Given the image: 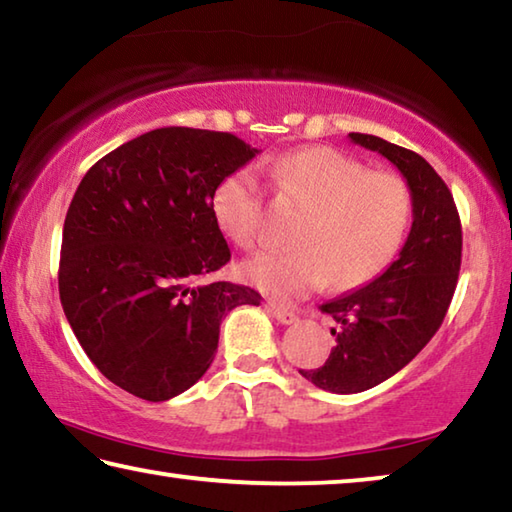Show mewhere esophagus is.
Returning <instances> with one entry per match:
<instances>
[{
  "instance_id": "obj_1",
  "label": "esophagus",
  "mask_w": 512,
  "mask_h": 512,
  "mask_svg": "<svg viewBox=\"0 0 512 512\" xmlns=\"http://www.w3.org/2000/svg\"><path fill=\"white\" fill-rule=\"evenodd\" d=\"M266 311L277 320V323H282V325H291V323H296V320H298L296 311L277 305V302H266Z\"/></svg>"
}]
</instances>
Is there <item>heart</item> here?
I'll use <instances>...</instances> for the list:
<instances>
[{
    "label": "heart",
    "instance_id": "obj_1",
    "mask_svg": "<svg viewBox=\"0 0 512 512\" xmlns=\"http://www.w3.org/2000/svg\"><path fill=\"white\" fill-rule=\"evenodd\" d=\"M271 176L309 207L293 248L248 259L246 280L277 300H298L327 284L370 282L400 250L413 214L411 189L393 171H372L332 146H302L271 164ZM212 212L241 248L262 244V192L253 169H237L214 189Z\"/></svg>",
    "mask_w": 512,
    "mask_h": 512
}]
</instances>
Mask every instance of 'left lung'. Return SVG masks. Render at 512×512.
I'll list each match as a JSON object with an SVG mask.
<instances>
[{
    "mask_svg": "<svg viewBox=\"0 0 512 512\" xmlns=\"http://www.w3.org/2000/svg\"><path fill=\"white\" fill-rule=\"evenodd\" d=\"M354 144L391 160L413 198V225L400 257L366 287L320 305L336 320L325 366L300 370L329 393H361L415 359L443 325L461 271L463 232L454 196L422 155L375 135Z\"/></svg>",
    "mask_w": 512,
    "mask_h": 512,
    "instance_id": "1",
    "label": "left lung"
}]
</instances>
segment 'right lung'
<instances>
[{"mask_svg": "<svg viewBox=\"0 0 512 512\" xmlns=\"http://www.w3.org/2000/svg\"><path fill=\"white\" fill-rule=\"evenodd\" d=\"M232 133L155 128L92 164L69 203L60 305L103 377L164 402L205 375L221 318L262 296L210 280L230 262L216 185L255 158Z\"/></svg>", "mask_w": 512, "mask_h": 512, "instance_id": "add662e5", "label": "right lung"}]
</instances>
